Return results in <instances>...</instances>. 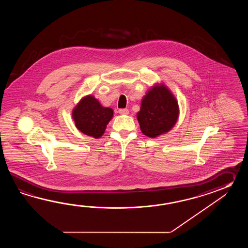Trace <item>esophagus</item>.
<instances>
[{"label": "esophagus", "mask_w": 248, "mask_h": 248, "mask_svg": "<svg viewBox=\"0 0 248 248\" xmlns=\"http://www.w3.org/2000/svg\"><path fill=\"white\" fill-rule=\"evenodd\" d=\"M129 111L127 109H120L119 110V113L120 114H128Z\"/></svg>", "instance_id": "1"}]
</instances>
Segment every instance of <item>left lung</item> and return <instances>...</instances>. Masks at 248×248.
Masks as SVG:
<instances>
[{"instance_id": "obj_1", "label": "left lung", "mask_w": 248, "mask_h": 248, "mask_svg": "<svg viewBox=\"0 0 248 248\" xmlns=\"http://www.w3.org/2000/svg\"><path fill=\"white\" fill-rule=\"evenodd\" d=\"M179 116L178 103L165 85H155L142 98L137 120L143 135L155 138L169 132Z\"/></svg>"}]
</instances>
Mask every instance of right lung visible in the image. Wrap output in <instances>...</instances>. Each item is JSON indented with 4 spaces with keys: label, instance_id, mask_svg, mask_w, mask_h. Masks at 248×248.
Masks as SVG:
<instances>
[{
    "label": "right lung",
    "instance_id": "obj_1",
    "mask_svg": "<svg viewBox=\"0 0 248 248\" xmlns=\"http://www.w3.org/2000/svg\"><path fill=\"white\" fill-rule=\"evenodd\" d=\"M113 116L109 107H103L93 95H87L79 101L73 111L75 126L85 135L99 138Z\"/></svg>",
    "mask_w": 248,
    "mask_h": 248
}]
</instances>
